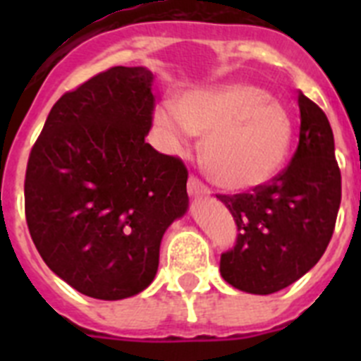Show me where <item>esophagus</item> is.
I'll return each mask as SVG.
<instances>
[{"mask_svg":"<svg viewBox=\"0 0 361 361\" xmlns=\"http://www.w3.org/2000/svg\"><path fill=\"white\" fill-rule=\"evenodd\" d=\"M188 193L191 197H208L209 188L204 186L197 177H190V180H188Z\"/></svg>","mask_w":361,"mask_h":361,"instance_id":"1","label":"esophagus"}]
</instances>
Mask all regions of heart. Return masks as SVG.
I'll use <instances>...</instances> for the list:
<instances>
[{"label": "heart", "mask_w": 361, "mask_h": 361, "mask_svg": "<svg viewBox=\"0 0 361 361\" xmlns=\"http://www.w3.org/2000/svg\"><path fill=\"white\" fill-rule=\"evenodd\" d=\"M155 123L173 148L206 133L202 164L216 186L244 191L262 186L288 161L293 123L271 94L250 82L186 92L178 103L155 108Z\"/></svg>", "instance_id": "obj_1"}]
</instances>
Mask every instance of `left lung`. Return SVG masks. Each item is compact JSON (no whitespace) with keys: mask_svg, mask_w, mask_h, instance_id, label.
<instances>
[{"mask_svg":"<svg viewBox=\"0 0 361 361\" xmlns=\"http://www.w3.org/2000/svg\"><path fill=\"white\" fill-rule=\"evenodd\" d=\"M300 139L276 177L251 193L216 195L235 219L233 250L220 255V275L233 288L271 295L304 276L333 237L342 200L334 137L317 103L298 94Z\"/></svg>","mask_w":361,"mask_h":361,"instance_id":"1","label":"left lung"}]
</instances>
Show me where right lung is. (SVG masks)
<instances>
[{
  "mask_svg": "<svg viewBox=\"0 0 361 361\" xmlns=\"http://www.w3.org/2000/svg\"><path fill=\"white\" fill-rule=\"evenodd\" d=\"M153 73L111 66L59 97L32 146L25 216L44 264L99 300L155 279L168 226L188 209V170L145 141Z\"/></svg>",
  "mask_w": 361,
  "mask_h": 361,
  "instance_id": "add662e5",
  "label": "right lung"
}]
</instances>
